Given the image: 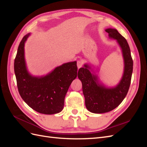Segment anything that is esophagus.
Returning <instances> with one entry per match:
<instances>
[{
	"mask_svg": "<svg viewBox=\"0 0 147 147\" xmlns=\"http://www.w3.org/2000/svg\"><path fill=\"white\" fill-rule=\"evenodd\" d=\"M82 65H83V62L81 60H78L77 61V67H78V68L80 69V67H82Z\"/></svg>",
	"mask_w": 147,
	"mask_h": 147,
	"instance_id": "obj_1",
	"label": "esophagus"
}]
</instances>
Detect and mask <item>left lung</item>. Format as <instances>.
I'll return each mask as SVG.
<instances>
[{"mask_svg":"<svg viewBox=\"0 0 147 147\" xmlns=\"http://www.w3.org/2000/svg\"><path fill=\"white\" fill-rule=\"evenodd\" d=\"M105 31L110 37L117 40L122 49L124 71L121 80L116 87L106 88L98 83L97 77L89 70V65L85 64L78 70V77L82 83L86 107L90 112L94 113L110 112L121 103L129 89L133 70L130 48L126 38L116 29H107Z\"/></svg>","mask_w":147,"mask_h":147,"instance_id":"8db88e82","label":"left lung"}]
</instances>
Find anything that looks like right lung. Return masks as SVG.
I'll return each instance as SVG.
<instances>
[{
  "label": "right lung",
  "mask_w": 147,
  "mask_h": 147,
  "mask_svg": "<svg viewBox=\"0 0 147 147\" xmlns=\"http://www.w3.org/2000/svg\"><path fill=\"white\" fill-rule=\"evenodd\" d=\"M30 34L22 38L15 59L14 70L17 86L22 99L36 112L47 115L63 110L68 89L77 76V62L64 64L41 78L34 77L26 69L24 42Z\"/></svg>",
  "instance_id": "1"
}]
</instances>
